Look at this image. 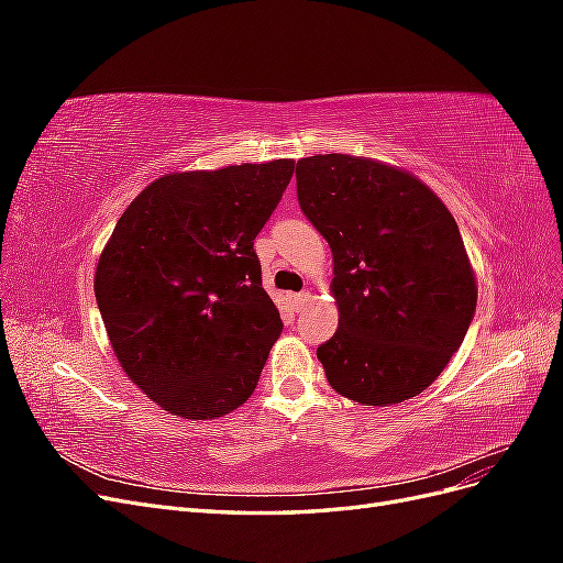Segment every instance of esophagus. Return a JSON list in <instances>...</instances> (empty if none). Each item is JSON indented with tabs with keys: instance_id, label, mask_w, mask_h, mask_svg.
Instances as JSON below:
<instances>
[{
	"instance_id": "esophagus-1",
	"label": "esophagus",
	"mask_w": 563,
	"mask_h": 563,
	"mask_svg": "<svg viewBox=\"0 0 563 563\" xmlns=\"http://www.w3.org/2000/svg\"><path fill=\"white\" fill-rule=\"evenodd\" d=\"M288 298H291V305H294V310H300V308H302V305L310 300V294H308V291H300V294H291V296H288Z\"/></svg>"
}]
</instances>
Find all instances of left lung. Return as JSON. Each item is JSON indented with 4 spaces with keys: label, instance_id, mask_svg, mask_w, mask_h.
Here are the masks:
<instances>
[{
    "label": "left lung",
    "instance_id": "obj_1",
    "mask_svg": "<svg viewBox=\"0 0 563 563\" xmlns=\"http://www.w3.org/2000/svg\"><path fill=\"white\" fill-rule=\"evenodd\" d=\"M296 185L302 213L333 253L338 331L317 347L329 385L364 406L420 395L476 310L455 218L416 176L368 157L300 159Z\"/></svg>",
    "mask_w": 563,
    "mask_h": 563
}]
</instances>
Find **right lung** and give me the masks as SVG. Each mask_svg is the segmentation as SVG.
<instances>
[{
	"label": "right lung",
	"mask_w": 563,
	"mask_h": 563,
	"mask_svg": "<svg viewBox=\"0 0 563 563\" xmlns=\"http://www.w3.org/2000/svg\"><path fill=\"white\" fill-rule=\"evenodd\" d=\"M294 159L166 174L117 220L93 291L126 376L164 411L211 420L240 408L282 333L253 240Z\"/></svg>",
	"instance_id": "right-lung-1"
}]
</instances>
